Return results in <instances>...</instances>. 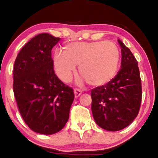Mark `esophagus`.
I'll return each instance as SVG.
<instances>
[{
  "label": "esophagus",
  "mask_w": 158,
  "mask_h": 158,
  "mask_svg": "<svg viewBox=\"0 0 158 158\" xmlns=\"http://www.w3.org/2000/svg\"><path fill=\"white\" fill-rule=\"evenodd\" d=\"M82 94V91L79 89H76L74 90V95H75V98H78L79 95Z\"/></svg>",
  "instance_id": "34e87169"
}]
</instances>
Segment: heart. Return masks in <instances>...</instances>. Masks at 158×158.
Masks as SVG:
<instances>
[{"instance_id": "obj_1", "label": "heart", "mask_w": 158, "mask_h": 158, "mask_svg": "<svg viewBox=\"0 0 158 158\" xmlns=\"http://www.w3.org/2000/svg\"><path fill=\"white\" fill-rule=\"evenodd\" d=\"M120 60L118 47L111 41L73 42L56 50L53 56L56 73L64 82H69L76 71L92 86L109 82L115 75Z\"/></svg>"}]
</instances>
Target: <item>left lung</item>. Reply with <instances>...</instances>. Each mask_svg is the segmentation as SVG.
Listing matches in <instances>:
<instances>
[{
    "label": "left lung",
    "mask_w": 158,
    "mask_h": 158,
    "mask_svg": "<svg viewBox=\"0 0 158 158\" xmlns=\"http://www.w3.org/2000/svg\"><path fill=\"white\" fill-rule=\"evenodd\" d=\"M121 69L107 84L91 91L92 111L100 128L117 131L137 117L141 102V81L138 61L120 40Z\"/></svg>",
    "instance_id": "obj_1"
}]
</instances>
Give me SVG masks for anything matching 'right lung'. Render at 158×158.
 Instances as JSON below:
<instances>
[{
    "label": "right lung",
    "mask_w": 158,
    "mask_h": 158,
    "mask_svg": "<svg viewBox=\"0 0 158 158\" xmlns=\"http://www.w3.org/2000/svg\"><path fill=\"white\" fill-rule=\"evenodd\" d=\"M60 40L49 33L36 35L23 46L14 63L13 89L19 111L32 131L43 135L63 128L74 100L73 89L53 70L51 50Z\"/></svg>",
    "instance_id": "add662e5"
}]
</instances>
